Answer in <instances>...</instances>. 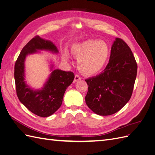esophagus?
<instances>
[{
	"label": "esophagus",
	"mask_w": 155,
	"mask_h": 155,
	"mask_svg": "<svg viewBox=\"0 0 155 155\" xmlns=\"http://www.w3.org/2000/svg\"><path fill=\"white\" fill-rule=\"evenodd\" d=\"M81 79V77L79 76V75H78V74H76L75 75V77H74V82H76V81H79V80H80Z\"/></svg>",
	"instance_id": "obj_1"
}]
</instances>
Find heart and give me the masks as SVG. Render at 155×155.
Segmentation results:
<instances>
[{"mask_svg":"<svg viewBox=\"0 0 155 155\" xmlns=\"http://www.w3.org/2000/svg\"><path fill=\"white\" fill-rule=\"evenodd\" d=\"M72 51L78 58L79 69L87 75H94L101 71L110 55L109 45L104 41L97 40H87L74 45ZM63 58H69L67 51L64 52Z\"/></svg>","mask_w":155,"mask_h":155,"instance_id":"obj_1","label":"heart"}]
</instances>
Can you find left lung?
Instances as JSON below:
<instances>
[{
    "label": "left lung",
    "instance_id": "8db88e82",
    "mask_svg": "<svg viewBox=\"0 0 155 155\" xmlns=\"http://www.w3.org/2000/svg\"><path fill=\"white\" fill-rule=\"evenodd\" d=\"M137 63L129 46L116 38L109 63L100 75L85 79L87 106L100 116L113 114L129 101L137 74Z\"/></svg>",
    "mask_w": 155,
    "mask_h": 155
}]
</instances>
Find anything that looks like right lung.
<instances>
[{
	"label": "right lung",
	"instance_id": "1",
	"mask_svg": "<svg viewBox=\"0 0 155 155\" xmlns=\"http://www.w3.org/2000/svg\"><path fill=\"white\" fill-rule=\"evenodd\" d=\"M37 50L58 52L56 46L51 41L42 39L38 35L31 39L23 47L15 62L14 78L16 92L18 100L32 113L40 117H48L61 105L64 94L73 82L74 74L70 71L54 70L44 87L41 90L34 91L24 81L25 61L27 55L35 53Z\"/></svg>",
	"mask_w": 155,
	"mask_h": 155
}]
</instances>
